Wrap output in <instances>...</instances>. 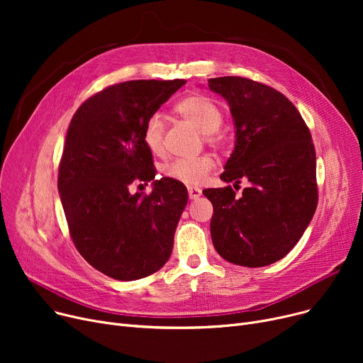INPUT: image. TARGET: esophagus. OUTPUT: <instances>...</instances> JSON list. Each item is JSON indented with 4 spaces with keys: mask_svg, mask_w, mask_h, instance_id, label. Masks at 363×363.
Returning a JSON list of instances; mask_svg holds the SVG:
<instances>
[{
    "mask_svg": "<svg viewBox=\"0 0 363 363\" xmlns=\"http://www.w3.org/2000/svg\"><path fill=\"white\" fill-rule=\"evenodd\" d=\"M188 196L191 200H197L201 196V189L197 186H188Z\"/></svg>",
    "mask_w": 363,
    "mask_h": 363,
    "instance_id": "1",
    "label": "esophagus"
}]
</instances>
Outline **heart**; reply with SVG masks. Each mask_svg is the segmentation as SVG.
Masks as SVG:
<instances>
[{
  "mask_svg": "<svg viewBox=\"0 0 363 363\" xmlns=\"http://www.w3.org/2000/svg\"><path fill=\"white\" fill-rule=\"evenodd\" d=\"M175 113L184 121L191 123L197 130L204 133L208 144H220L222 135L219 128L223 123V113L220 107L206 95L193 94L182 99L175 106ZM164 123L159 114L148 118L143 130V141L145 147L157 155L163 150ZM215 167V160L211 156H199L194 159H175L163 166V174L172 179L186 185H197L204 181Z\"/></svg>",
  "mask_w": 363,
  "mask_h": 363,
  "instance_id": "obj_1",
  "label": "heart"
}]
</instances>
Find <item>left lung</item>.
Returning <instances> with one entry per match:
<instances>
[{
  "mask_svg": "<svg viewBox=\"0 0 363 363\" xmlns=\"http://www.w3.org/2000/svg\"><path fill=\"white\" fill-rule=\"evenodd\" d=\"M230 104L235 147L220 175L249 181L238 197L231 185L207 188L213 204L216 252L247 268L275 263L298 242L318 204L316 155L311 130L294 104L277 89L240 76L208 79Z\"/></svg>",
  "mask_w": 363,
  "mask_h": 363,
  "instance_id": "left-lung-1",
  "label": "left lung"
}]
</instances>
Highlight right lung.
Masks as SVG:
<instances>
[{"label": "right lung", "mask_w": 363, "mask_h": 363, "mask_svg": "<svg viewBox=\"0 0 363 363\" xmlns=\"http://www.w3.org/2000/svg\"><path fill=\"white\" fill-rule=\"evenodd\" d=\"M186 81H128L88 99L67 129L59 194L70 237L82 257L104 275L135 281L169 260L188 203L182 182L155 181L144 125ZM151 182L150 196L130 195Z\"/></svg>", "instance_id": "1"}]
</instances>
